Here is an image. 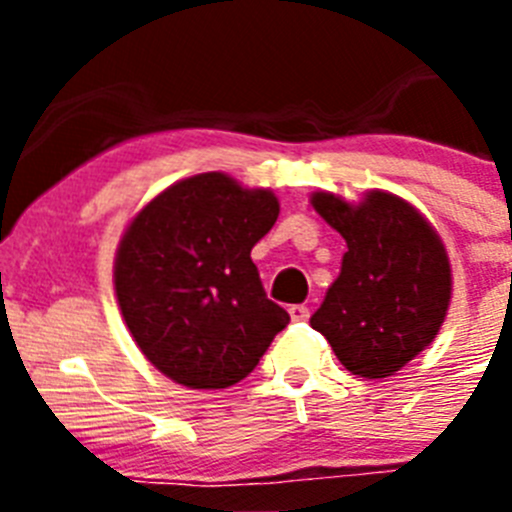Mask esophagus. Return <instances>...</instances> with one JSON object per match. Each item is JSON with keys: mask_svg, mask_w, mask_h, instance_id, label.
Returning <instances> with one entry per match:
<instances>
[{"mask_svg": "<svg viewBox=\"0 0 512 512\" xmlns=\"http://www.w3.org/2000/svg\"><path fill=\"white\" fill-rule=\"evenodd\" d=\"M289 318L295 320V323H305L310 318V310L305 305H292L289 307Z\"/></svg>", "mask_w": 512, "mask_h": 512, "instance_id": "1", "label": "esophagus"}]
</instances>
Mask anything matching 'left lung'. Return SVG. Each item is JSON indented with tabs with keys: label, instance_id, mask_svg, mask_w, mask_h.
<instances>
[{
	"label": "left lung",
	"instance_id": "8db88e82",
	"mask_svg": "<svg viewBox=\"0 0 512 512\" xmlns=\"http://www.w3.org/2000/svg\"><path fill=\"white\" fill-rule=\"evenodd\" d=\"M312 207L346 238L341 274L310 325L359 377L382 379L436 338L451 300L446 248L425 217L387 192L348 205L328 192Z\"/></svg>",
	"mask_w": 512,
	"mask_h": 512
}]
</instances>
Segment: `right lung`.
Wrapping results in <instances>:
<instances>
[{
  "mask_svg": "<svg viewBox=\"0 0 512 512\" xmlns=\"http://www.w3.org/2000/svg\"><path fill=\"white\" fill-rule=\"evenodd\" d=\"M277 217L274 194L217 171L176 182L135 215L117 248L115 292L158 372L225 390L256 369L289 323L251 261Z\"/></svg>",
  "mask_w": 512,
  "mask_h": 512,
  "instance_id": "obj_1",
  "label": "right lung"
}]
</instances>
